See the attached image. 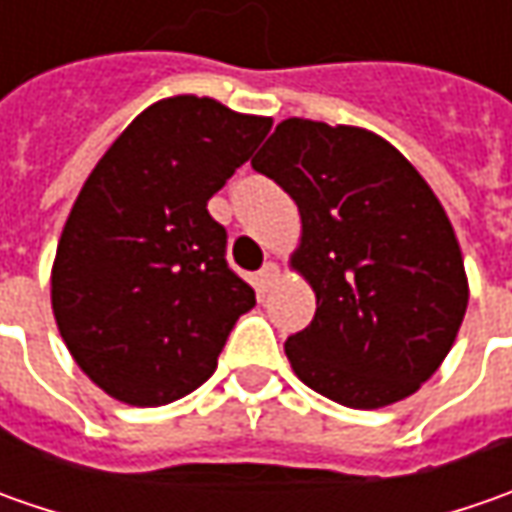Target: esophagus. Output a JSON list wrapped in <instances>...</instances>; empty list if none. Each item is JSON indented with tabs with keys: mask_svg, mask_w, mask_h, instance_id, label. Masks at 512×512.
<instances>
[{
	"mask_svg": "<svg viewBox=\"0 0 512 512\" xmlns=\"http://www.w3.org/2000/svg\"><path fill=\"white\" fill-rule=\"evenodd\" d=\"M276 276H279V265H276V262H267V265L259 270V287H262V290L270 287L276 282Z\"/></svg>",
	"mask_w": 512,
	"mask_h": 512,
	"instance_id": "1",
	"label": "esophagus"
}]
</instances>
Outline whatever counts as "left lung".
<instances>
[{
    "mask_svg": "<svg viewBox=\"0 0 512 512\" xmlns=\"http://www.w3.org/2000/svg\"><path fill=\"white\" fill-rule=\"evenodd\" d=\"M299 207L290 267L316 293L285 353L333 402L376 410L427 382L462 327L467 276L436 193L382 136L285 119L250 162Z\"/></svg>",
    "mask_w": 512,
    "mask_h": 512,
    "instance_id": "1",
    "label": "left lung"
}]
</instances>
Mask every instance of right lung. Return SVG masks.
<instances>
[{"mask_svg": "<svg viewBox=\"0 0 512 512\" xmlns=\"http://www.w3.org/2000/svg\"><path fill=\"white\" fill-rule=\"evenodd\" d=\"M270 125L207 96H170L122 130L79 190L50 302L70 356L113 399L159 407L193 393L256 305L207 202Z\"/></svg>", "mask_w": 512, "mask_h": 512, "instance_id": "add662e5", "label": "right lung"}]
</instances>
